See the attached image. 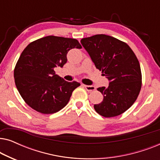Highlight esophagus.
<instances>
[{
  "mask_svg": "<svg viewBox=\"0 0 160 160\" xmlns=\"http://www.w3.org/2000/svg\"><path fill=\"white\" fill-rule=\"evenodd\" d=\"M84 88L87 89V91L88 92H92L95 90V87L92 86V85H84Z\"/></svg>",
  "mask_w": 160,
  "mask_h": 160,
  "instance_id": "34e87169",
  "label": "esophagus"
}]
</instances>
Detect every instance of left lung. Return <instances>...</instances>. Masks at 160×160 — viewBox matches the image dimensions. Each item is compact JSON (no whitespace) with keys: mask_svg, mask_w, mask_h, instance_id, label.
<instances>
[{"mask_svg":"<svg viewBox=\"0 0 160 160\" xmlns=\"http://www.w3.org/2000/svg\"><path fill=\"white\" fill-rule=\"evenodd\" d=\"M81 43L95 64L109 81L108 87H99L103 100L94 105L104 117L123 113L136 100L141 89L138 60L126 43L104 34L82 38Z\"/></svg>","mask_w":160,"mask_h":160,"instance_id":"obj_1","label":"left lung"}]
</instances>
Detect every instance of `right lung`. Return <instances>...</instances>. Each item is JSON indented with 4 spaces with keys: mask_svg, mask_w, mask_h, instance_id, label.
Returning a JSON list of instances; mask_svg holds the SVG:
<instances>
[{
    "mask_svg": "<svg viewBox=\"0 0 160 160\" xmlns=\"http://www.w3.org/2000/svg\"><path fill=\"white\" fill-rule=\"evenodd\" d=\"M81 49L76 39L49 36L29 43L22 52L14 71L15 84L25 102L44 114L60 111L80 84L57 75L54 68L67 62L71 49Z\"/></svg>",
    "mask_w": 160,
    "mask_h": 160,
    "instance_id": "1",
    "label": "right lung"
}]
</instances>
